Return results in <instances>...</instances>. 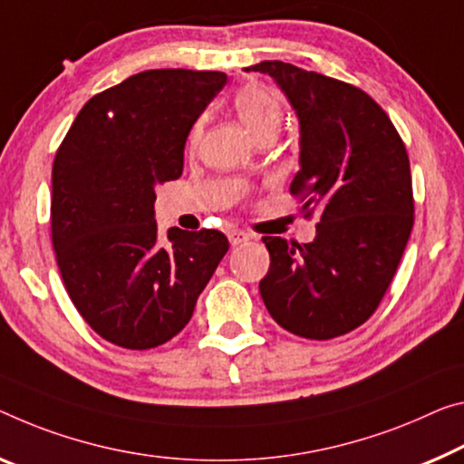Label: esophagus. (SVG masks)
I'll list each match as a JSON object with an SVG mask.
<instances>
[{"label": "esophagus", "mask_w": 464, "mask_h": 464, "mask_svg": "<svg viewBox=\"0 0 464 464\" xmlns=\"http://www.w3.org/2000/svg\"><path fill=\"white\" fill-rule=\"evenodd\" d=\"M227 238H230V245L232 246H238L242 242H248L253 237L248 232H242V230H230L227 232Z\"/></svg>", "instance_id": "obj_1"}]
</instances>
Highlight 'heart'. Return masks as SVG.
Returning a JSON list of instances; mask_svg holds the SVG:
<instances>
[{
    "mask_svg": "<svg viewBox=\"0 0 464 464\" xmlns=\"http://www.w3.org/2000/svg\"><path fill=\"white\" fill-rule=\"evenodd\" d=\"M234 108L240 118V122L255 137L261 132H277L282 126V105L272 92L259 87L242 89L237 99H234ZM198 126L192 128V139H197Z\"/></svg>",
    "mask_w": 464,
    "mask_h": 464,
    "instance_id": "heart-1",
    "label": "heart"
}]
</instances>
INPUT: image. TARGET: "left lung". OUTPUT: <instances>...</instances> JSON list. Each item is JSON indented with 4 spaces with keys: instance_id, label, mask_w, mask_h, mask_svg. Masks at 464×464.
Listing matches in <instances>:
<instances>
[{
    "instance_id": "obj_1",
    "label": "left lung",
    "mask_w": 464,
    "mask_h": 464,
    "mask_svg": "<svg viewBox=\"0 0 464 464\" xmlns=\"http://www.w3.org/2000/svg\"><path fill=\"white\" fill-rule=\"evenodd\" d=\"M286 95L298 120L292 195L319 211L315 238L263 237L272 263L259 282L269 315L296 336L330 340L365 324L386 295L412 227L404 142L367 92L286 62L245 68Z\"/></svg>"
}]
</instances>
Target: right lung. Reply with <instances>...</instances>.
Returning <instances> with one entry per match:
<instances>
[{
  "label": "right lung",
  "mask_w": 464,
  "mask_h": 464,
  "mask_svg": "<svg viewBox=\"0 0 464 464\" xmlns=\"http://www.w3.org/2000/svg\"><path fill=\"white\" fill-rule=\"evenodd\" d=\"M224 72L147 70L78 111L53 161L52 238L78 313L132 351L172 340L227 253L218 230L169 227L155 188L178 180L192 124L226 87Z\"/></svg>",
  "instance_id": "1"
}]
</instances>
